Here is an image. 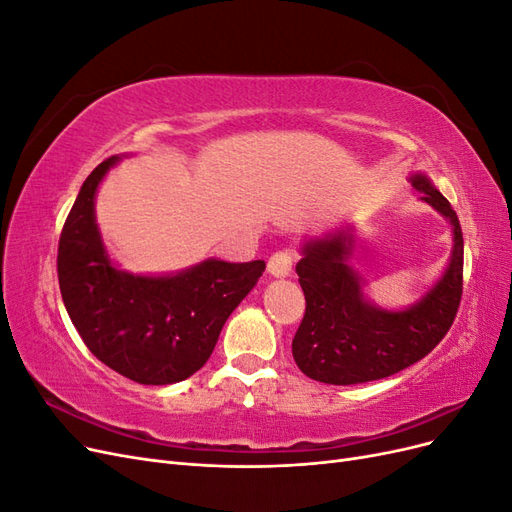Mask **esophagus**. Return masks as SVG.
<instances>
[{
    "label": "esophagus",
    "mask_w": 512,
    "mask_h": 512,
    "mask_svg": "<svg viewBox=\"0 0 512 512\" xmlns=\"http://www.w3.org/2000/svg\"><path fill=\"white\" fill-rule=\"evenodd\" d=\"M292 260H294V256L288 250L275 252L267 262V269L273 277H288L292 271Z\"/></svg>",
    "instance_id": "esophagus-1"
}]
</instances>
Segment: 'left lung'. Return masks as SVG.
Wrapping results in <instances>:
<instances>
[{
    "instance_id": "1",
    "label": "left lung",
    "mask_w": 512,
    "mask_h": 512,
    "mask_svg": "<svg viewBox=\"0 0 512 512\" xmlns=\"http://www.w3.org/2000/svg\"><path fill=\"white\" fill-rule=\"evenodd\" d=\"M410 183L451 222L448 267L410 307L384 309L365 299L363 277L350 265L356 243L350 224L305 241L297 262L305 316L292 339V356L307 378L342 386L389 378L421 361L451 329L463 290L459 218L427 175L414 173Z\"/></svg>"
}]
</instances>
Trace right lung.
Instances as JSON below:
<instances>
[{"mask_svg": "<svg viewBox=\"0 0 512 512\" xmlns=\"http://www.w3.org/2000/svg\"><path fill=\"white\" fill-rule=\"evenodd\" d=\"M119 162L94 168L59 237L61 299L91 354L138 384H175L207 363L235 307L265 271V260L207 258L168 275L117 269L96 222V192Z\"/></svg>", "mask_w": 512, "mask_h": 512, "instance_id": "obj_1", "label": "right lung"}]
</instances>
